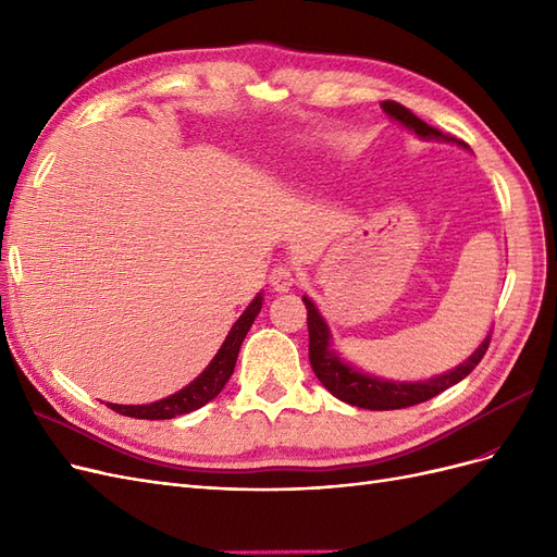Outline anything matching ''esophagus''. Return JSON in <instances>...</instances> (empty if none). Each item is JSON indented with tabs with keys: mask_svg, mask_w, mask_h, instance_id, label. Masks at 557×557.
<instances>
[{
	"mask_svg": "<svg viewBox=\"0 0 557 557\" xmlns=\"http://www.w3.org/2000/svg\"><path fill=\"white\" fill-rule=\"evenodd\" d=\"M295 278H297L295 267H293V264H285V262H278V264L272 269V274H269V283H272V288L278 290V293L288 290L290 285L295 283Z\"/></svg>",
	"mask_w": 557,
	"mask_h": 557,
	"instance_id": "1",
	"label": "esophagus"
}]
</instances>
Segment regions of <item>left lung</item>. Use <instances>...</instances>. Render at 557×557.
<instances>
[{"instance_id": "left-lung-1", "label": "left lung", "mask_w": 557, "mask_h": 557, "mask_svg": "<svg viewBox=\"0 0 557 557\" xmlns=\"http://www.w3.org/2000/svg\"><path fill=\"white\" fill-rule=\"evenodd\" d=\"M381 107L387 115H393L395 121H399L401 125H407L409 129H413L418 137L440 139V141H458L455 137H450V134H444L442 129H436V127L428 125L425 121H420L416 113H411V109L393 102V99H385ZM458 144L465 146L462 141H458ZM301 299H305V307H307L309 360H311L313 374L336 399L352 404V407L369 409V411L407 409V407H413V404H420V401H428V399L436 397L440 393H444L446 387L455 385L458 381H462L467 374H471V369H474L483 360L487 346H491V334H487L485 342L479 346V350L467 362H462L460 367H455L453 372H448V374H442V376L423 381V383L381 381V379L356 372V369L348 367L346 362H342L339 358L334 356V352L330 350V330L325 325V320L318 315L313 301L309 297H301Z\"/></svg>"}]
</instances>
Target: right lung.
I'll return each instance as SVG.
<instances>
[{
  "instance_id": "1",
  "label": "right lung",
  "mask_w": 557,
  "mask_h": 557,
  "mask_svg": "<svg viewBox=\"0 0 557 557\" xmlns=\"http://www.w3.org/2000/svg\"><path fill=\"white\" fill-rule=\"evenodd\" d=\"M260 309H262V295H258L250 301V307L242 313L237 323H234L227 339L223 342L221 350L215 352L211 364L188 387H183V391H178L176 395L166 399H160L153 404H141V407H125V404H107V407L121 416L141 418V420H166V418H176L205 407V404L221 393L225 383L230 381L234 364H237L244 336L248 334L252 320H256Z\"/></svg>"
}]
</instances>
